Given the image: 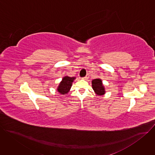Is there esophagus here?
Segmentation results:
<instances>
[{
    "mask_svg": "<svg viewBox=\"0 0 155 155\" xmlns=\"http://www.w3.org/2000/svg\"><path fill=\"white\" fill-rule=\"evenodd\" d=\"M89 77H90V75H89V74H87L84 77H83V79H84V80H87L88 78H89Z\"/></svg>",
    "mask_w": 155,
    "mask_h": 155,
    "instance_id": "34e87169",
    "label": "esophagus"
}]
</instances>
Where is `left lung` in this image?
<instances>
[{
  "mask_svg": "<svg viewBox=\"0 0 155 155\" xmlns=\"http://www.w3.org/2000/svg\"><path fill=\"white\" fill-rule=\"evenodd\" d=\"M92 86L94 91L98 95H102L105 93L104 87L102 85V81L100 79H94L92 81Z\"/></svg>",
  "mask_w": 155,
  "mask_h": 155,
  "instance_id": "obj_1",
  "label": "left lung"
}]
</instances>
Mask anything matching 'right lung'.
<instances>
[{"label": "right lung", "mask_w": 155, "mask_h": 155, "mask_svg": "<svg viewBox=\"0 0 155 155\" xmlns=\"http://www.w3.org/2000/svg\"><path fill=\"white\" fill-rule=\"evenodd\" d=\"M75 78V77H64L58 88V92L62 94H65L66 93H68L71 89L72 82Z\"/></svg>", "instance_id": "add662e5"}]
</instances>
